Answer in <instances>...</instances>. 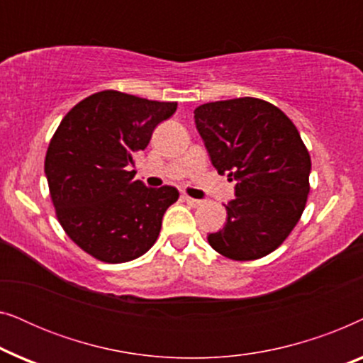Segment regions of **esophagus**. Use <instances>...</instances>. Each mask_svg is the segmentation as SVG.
Returning a JSON list of instances; mask_svg holds the SVG:
<instances>
[{
  "instance_id": "34e87169",
  "label": "esophagus",
  "mask_w": 363,
  "mask_h": 363,
  "mask_svg": "<svg viewBox=\"0 0 363 363\" xmlns=\"http://www.w3.org/2000/svg\"><path fill=\"white\" fill-rule=\"evenodd\" d=\"M183 200H185L186 203H190L191 206H198L201 203V200H196V198H191V196H188V195H183Z\"/></svg>"
}]
</instances>
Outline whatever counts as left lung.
Returning <instances> with one entry per match:
<instances>
[{"label":"left lung","instance_id":"left-lung-1","mask_svg":"<svg viewBox=\"0 0 363 363\" xmlns=\"http://www.w3.org/2000/svg\"><path fill=\"white\" fill-rule=\"evenodd\" d=\"M195 123L213 167L236 182L226 225L208 242L235 261L269 255L294 230L309 195L311 157L296 125L255 97L203 104Z\"/></svg>","mask_w":363,"mask_h":363}]
</instances>
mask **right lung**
Segmentation results:
<instances>
[{
	"mask_svg": "<svg viewBox=\"0 0 363 363\" xmlns=\"http://www.w3.org/2000/svg\"><path fill=\"white\" fill-rule=\"evenodd\" d=\"M177 102L118 91L92 94L59 123L44 173L57 220L76 245L99 261L118 264L155 245L175 186L148 188L128 172Z\"/></svg>",
	"mask_w": 363,
	"mask_h": 363,
	"instance_id": "right-lung-1",
	"label": "right lung"
}]
</instances>
